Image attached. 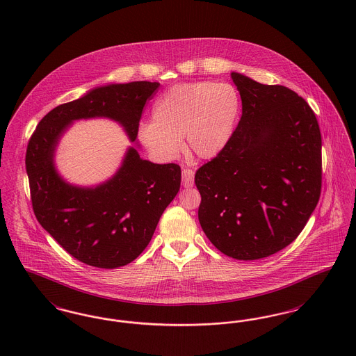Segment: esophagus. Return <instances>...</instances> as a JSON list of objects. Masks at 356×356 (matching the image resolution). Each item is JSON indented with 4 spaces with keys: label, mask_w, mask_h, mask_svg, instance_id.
Returning a JSON list of instances; mask_svg holds the SVG:
<instances>
[{
    "label": "esophagus",
    "mask_w": 356,
    "mask_h": 356,
    "mask_svg": "<svg viewBox=\"0 0 356 356\" xmlns=\"http://www.w3.org/2000/svg\"><path fill=\"white\" fill-rule=\"evenodd\" d=\"M183 186L186 188H191L195 183V172L191 168H183V175H181Z\"/></svg>",
    "instance_id": "1"
}]
</instances>
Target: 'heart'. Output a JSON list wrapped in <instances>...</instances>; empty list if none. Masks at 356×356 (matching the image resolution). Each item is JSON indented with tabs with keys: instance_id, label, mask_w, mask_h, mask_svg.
<instances>
[{
	"instance_id": "b5f03b06",
	"label": "heart",
	"mask_w": 356,
	"mask_h": 356,
	"mask_svg": "<svg viewBox=\"0 0 356 356\" xmlns=\"http://www.w3.org/2000/svg\"><path fill=\"white\" fill-rule=\"evenodd\" d=\"M241 102L229 84L211 81L173 85L153 105V121L138 127V140L160 160L186 149L200 160H213L225 151L236 131Z\"/></svg>"
}]
</instances>
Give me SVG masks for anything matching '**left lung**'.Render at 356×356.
Masks as SVG:
<instances>
[{"instance_id":"8db88e82","label":"left lung","mask_w":356,"mask_h":356,"mask_svg":"<svg viewBox=\"0 0 356 356\" xmlns=\"http://www.w3.org/2000/svg\"><path fill=\"white\" fill-rule=\"evenodd\" d=\"M241 119L225 151L195 175L204 234L224 254L256 260L291 244L322 191V135L314 111L283 85L231 73Z\"/></svg>"}]
</instances>
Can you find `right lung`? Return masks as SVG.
I'll return each instance as SVG.
<instances>
[{
	"label": "right lung",
	"instance_id": "1",
	"mask_svg": "<svg viewBox=\"0 0 356 356\" xmlns=\"http://www.w3.org/2000/svg\"><path fill=\"white\" fill-rule=\"evenodd\" d=\"M159 83L134 81L90 90L61 104L38 122L29 138L25 165L34 215L69 254L97 268L134 261L149 244L164 209L180 189L177 164H153L129 148L118 173L96 188L65 183L53 154L73 120L108 118L119 121L136 141L144 105Z\"/></svg>",
	"mask_w": 356,
	"mask_h": 356
}]
</instances>
